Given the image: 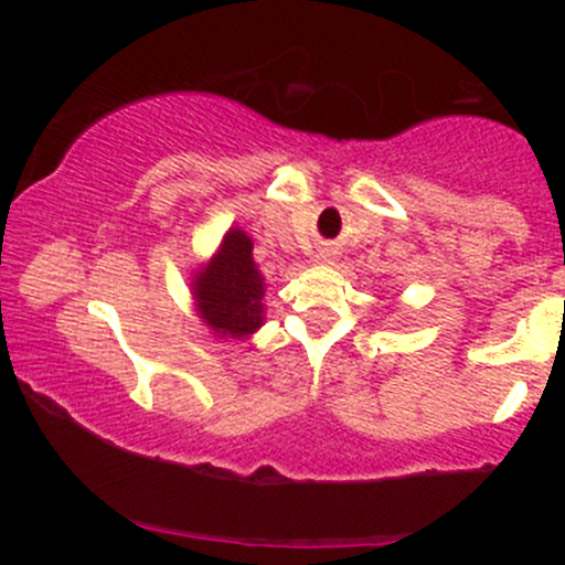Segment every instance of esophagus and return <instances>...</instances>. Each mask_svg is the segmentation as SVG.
Returning <instances> with one entry per match:
<instances>
[{"instance_id": "34e87169", "label": "esophagus", "mask_w": 565, "mask_h": 565, "mask_svg": "<svg viewBox=\"0 0 565 565\" xmlns=\"http://www.w3.org/2000/svg\"><path fill=\"white\" fill-rule=\"evenodd\" d=\"M332 255H334V252L329 249V246H323V249L316 252V260H319V263H329V260H332Z\"/></svg>"}]
</instances>
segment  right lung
Listing matches in <instances>:
<instances>
[{
  "instance_id": "1",
  "label": "right lung",
  "mask_w": 565,
  "mask_h": 565,
  "mask_svg": "<svg viewBox=\"0 0 565 565\" xmlns=\"http://www.w3.org/2000/svg\"><path fill=\"white\" fill-rule=\"evenodd\" d=\"M199 319L217 337L244 340L263 327L265 278L252 257V238L242 228L223 236L217 255L191 281Z\"/></svg>"
}]
</instances>
